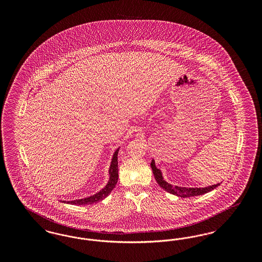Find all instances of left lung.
<instances>
[{
    "label": "left lung",
    "mask_w": 262,
    "mask_h": 262,
    "mask_svg": "<svg viewBox=\"0 0 262 262\" xmlns=\"http://www.w3.org/2000/svg\"><path fill=\"white\" fill-rule=\"evenodd\" d=\"M150 166L152 168V172H153V174H154L158 185L162 187L163 189H165L166 191H168V192H170L172 194H174L177 196H180V198H184L185 199V198L201 195V194H204V193H206L208 191H211L212 189H214L215 187H217L220 185V184H216V185H213V186L207 187H178V186L174 187V186L168 184L166 181H164L162 173L155 166L154 160L151 161Z\"/></svg>",
    "instance_id": "1"
}]
</instances>
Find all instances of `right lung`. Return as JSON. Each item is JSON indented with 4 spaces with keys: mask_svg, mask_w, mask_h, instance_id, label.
<instances>
[{
    "mask_svg": "<svg viewBox=\"0 0 262 262\" xmlns=\"http://www.w3.org/2000/svg\"><path fill=\"white\" fill-rule=\"evenodd\" d=\"M118 152H119V148L115 151L114 155H113L112 162H111V166L109 169V174H110V179L108 184L106 185V187H104L103 189H101L99 192H97L94 195H91L89 198H85L82 200H73V201H67V203H72L75 205H88V204H93L96 202H99L101 200H104L105 198H107L110 192L112 191L113 188L116 187L117 182H118V178H119V174H118ZM66 202V201H63Z\"/></svg>",
    "mask_w": 262,
    "mask_h": 262,
    "instance_id": "1",
    "label": "right lung"
}]
</instances>
